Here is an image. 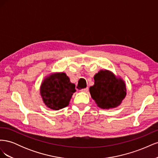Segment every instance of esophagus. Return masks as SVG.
Wrapping results in <instances>:
<instances>
[{"mask_svg": "<svg viewBox=\"0 0 158 158\" xmlns=\"http://www.w3.org/2000/svg\"><path fill=\"white\" fill-rule=\"evenodd\" d=\"M88 91V88H85L80 89V92H87Z\"/></svg>", "mask_w": 158, "mask_h": 158, "instance_id": "esophagus-1", "label": "esophagus"}]
</instances>
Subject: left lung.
<instances>
[{"label": "left lung", "instance_id": "1", "mask_svg": "<svg viewBox=\"0 0 158 158\" xmlns=\"http://www.w3.org/2000/svg\"><path fill=\"white\" fill-rule=\"evenodd\" d=\"M94 78V85L89 88V93L97 106L103 109L120 106L127 95L125 81L107 70H99Z\"/></svg>", "mask_w": 158, "mask_h": 158}]
</instances>
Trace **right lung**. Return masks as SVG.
Returning <instances> with one entry per match:
<instances>
[{
    "label": "right lung",
    "mask_w": 158,
    "mask_h": 158,
    "mask_svg": "<svg viewBox=\"0 0 158 158\" xmlns=\"http://www.w3.org/2000/svg\"><path fill=\"white\" fill-rule=\"evenodd\" d=\"M75 92V84L70 82V78L64 73L47 76L40 87L44 103L52 110H59L68 106Z\"/></svg>",
    "instance_id": "right-lung-1"
}]
</instances>
